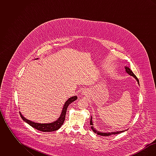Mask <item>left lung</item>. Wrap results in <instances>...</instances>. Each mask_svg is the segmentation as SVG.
Wrapping results in <instances>:
<instances>
[{
  "mask_svg": "<svg viewBox=\"0 0 156 156\" xmlns=\"http://www.w3.org/2000/svg\"><path fill=\"white\" fill-rule=\"evenodd\" d=\"M125 69H126V73H127V74H129L130 75H131V76H133L134 78H135V79L137 80V81L138 83H139V81L138 78L136 77V76L134 74V73L132 72V71H131V69H130L129 67H125ZM90 125H92V126H91V129H92V130H93L95 133H97V134L100 135V136H111L112 134H118L120 133H122V132H125V130L119 131V132H112V133H102V132H98V131H97V130H95V129H94V126H93V123H92V117H91V118H90Z\"/></svg>",
  "mask_w": 156,
  "mask_h": 156,
  "instance_id": "obj_1",
  "label": "left lung"
}]
</instances>
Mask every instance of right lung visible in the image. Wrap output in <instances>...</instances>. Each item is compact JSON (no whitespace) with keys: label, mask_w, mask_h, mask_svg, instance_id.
<instances>
[{"label":"right lung","mask_w":156,"mask_h":156,"mask_svg":"<svg viewBox=\"0 0 156 156\" xmlns=\"http://www.w3.org/2000/svg\"><path fill=\"white\" fill-rule=\"evenodd\" d=\"M76 99H77V97H76V96L69 98L66 102V103L64 104V105L63 106V109L61 112V114L58 119L52 123H35V122L30 121L28 119H26L23 116V115L20 113V115L21 118H22L24 121H25L26 123H27L29 125H30V126H32L34 129H36L38 130H40V131H41L43 132H50L55 131V130H57L58 129H59V128L61 127V126H62V124L64 123L68 106H69V104H71L73 102H74Z\"/></svg>","instance_id":"right-lung-1"}]
</instances>
